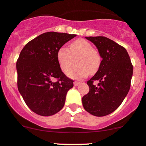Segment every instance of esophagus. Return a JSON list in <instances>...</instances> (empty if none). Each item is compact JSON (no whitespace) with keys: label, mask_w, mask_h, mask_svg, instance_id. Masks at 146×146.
I'll return each mask as SVG.
<instances>
[{"label":"esophagus","mask_w":146,"mask_h":146,"mask_svg":"<svg viewBox=\"0 0 146 146\" xmlns=\"http://www.w3.org/2000/svg\"><path fill=\"white\" fill-rule=\"evenodd\" d=\"M73 84H74L75 86H79V85L80 84V82H78V81H75L74 83H73Z\"/></svg>","instance_id":"esophagus-1"}]
</instances>
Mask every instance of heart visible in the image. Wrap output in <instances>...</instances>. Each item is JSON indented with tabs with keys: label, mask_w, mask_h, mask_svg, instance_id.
I'll list each match as a JSON object with an SVG mask.
<instances>
[{
	"label": "heart",
	"mask_w": 146,
	"mask_h": 146,
	"mask_svg": "<svg viewBox=\"0 0 146 146\" xmlns=\"http://www.w3.org/2000/svg\"><path fill=\"white\" fill-rule=\"evenodd\" d=\"M76 58L77 64L67 73L71 78L81 79L96 73L101 64V56L90 43L85 39H77L66 47L60 48L57 52V60L63 71H68Z\"/></svg>",
	"instance_id": "1"
}]
</instances>
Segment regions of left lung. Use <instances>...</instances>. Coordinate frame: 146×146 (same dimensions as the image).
I'll return each instance as SVG.
<instances>
[{
	"label": "left lung",
	"mask_w": 146,
	"mask_h": 146,
	"mask_svg": "<svg viewBox=\"0 0 146 146\" xmlns=\"http://www.w3.org/2000/svg\"><path fill=\"white\" fill-rule=\"evenodd\" d=\"M97 47L101 64L87 82L89 92L82 98L84 109L95 116H105L115 111L131 88L133 65L125 48L104 36L86 37ZM98 80L97 86L93 84Z\"/></svg>",
	"instance_id": "8db88e82"
}]
</instances>
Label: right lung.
<instances>
[{
    "label": "right lung",
    "mask_w": 146,
    "mask_h": 146,
    "mask_svg": "<svg viewBox=\"0 0 146 146\" xmlns=\"http://www.w3.org/2000/svg\"><path fill=\"white\" fill-rule=\"evenodd\" d=\"M76 35L47 32L28 42L16 62L18 89L28 107L38 115L50 116L64 106L73 80L62 72L57 52Z\"/></svg>",
    "instance_id": "right-lung-1"
}]
</instances>
